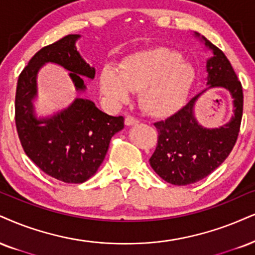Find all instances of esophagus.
<instances>
[{
    "instance_id": "obj_1",
    "label": "esophagus",
    "mask_w": 255,
    "mask_h": 255,
    "mask_svg": "<svg viewBox=\"0 0 255 255\" xmlns=\"http://www.w3.org/2000/svg\"><path fill=\"white\" fill-rule=\"evenodd\" d=\"M139 122L137 118L132 117V116H128L127 118H125V124L128 125V127H130V125H133V124H137V123Z\"/></svg>"
}]
</instances>
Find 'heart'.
I'll return each instance as SVG.
<instances>
[{
    "instance_id": "obj_1",
    "label": "heart",
    "mask_w": 255,
    "mask_h": 255,
    "mask_svg": "<svg viewBox=\"0 0 255 255\" xmlns=\"http://www.w3.org/2000/svg\"><path fill=\"white\" fill-rule=\"evenodd\" d=\"M195 80L193 66L175 49L157 47L131 53L117 68L100 75V89L113 104L127 102L139 91V105L152 117H165L182 108Z\"/></svg>"
}]
</instances>
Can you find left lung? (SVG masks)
I'll return each mask as SVG.
<instances>
[{
    "instance_id": "8db88e82",
    "label": "left lung",
    "mask_w": 255,
    "mask_h": 255,
    "mask_svg": "<svg viewBox=\"0 0 255 255\" xmlns=\"http://www.w3.org/2000/svg\"><path fill=\"white\" fill-rule=\"evenodd\" d=\"M204 39V37H203ZM214 56L207 62L208 89H226L234 99V117L225 127L204 128L197 124L193 108L200 94L165 121L155 123L157 146L150 165L159 177L175 185H188L212 174L225 162L237 143L244 111L243 85L225 53L208 40Z\"/></svg>"
}]
</instances>
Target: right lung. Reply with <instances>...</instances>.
I'll return each mask as SVG.
<instances>
[{
  "label": "right lung",
  "mask_w": 255,
  "mask_h": 255,
  "mask_svg": "<svg viewBox=\"0 0 255 255\" xmlns=\"http://www.w3.org/2000/svg\"><path fill=\"white\" fill-rule=\"evenodd\" d=\"M78 37L70 34L36 52L18 75L15 94V125L24 152L45 174L65 183L89 180L105 158L113 134L124 128L123 116H109L81 98L51 119L37 121L33 116L36 73L43 64L55 62L71 71L79 91L85 90L81 75H96L75 48Z\"/></svg>",
  "instance_id": "right-lung-1"
}]
</instances>
